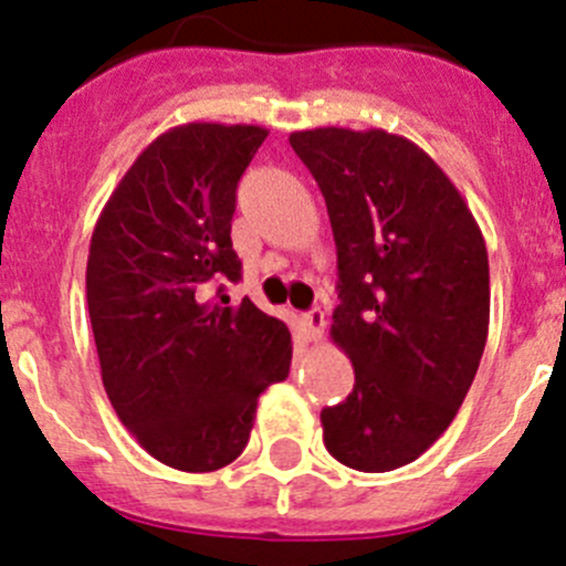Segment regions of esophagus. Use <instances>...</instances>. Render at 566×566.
<instances>
[{
  "mask_svg": "<svg viewBox=\"0 0 566 566\" xmlns=\"http://www.w3.org/2000/svg\"><path fill=\"white\" fill-rule=\"evenodd\" d=\"M302 324H305L307 338H311V340L322 338V333H324V313H322V307H313V311H307L305 316H302Z\"/></svg>",
  "mask_w": 566,
  "mask_h": 566,
  "instance_id": "34e87169",
  "label": "esophagus"
}]
</instances>
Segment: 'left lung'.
<instances>
[{
    "label": "left lung",
    "instance_id": "8db88e82",
    "mask_svg": "<svg viewBox=\"0 0 566 566\" xmlns=\"http://www.w3.org/2000/svg\"><path fill=\"white\" fill-rule=\"evenodd\" d=\"M327 203L338 250L335 344L355 388L324 407L329 454L385 473L418 460L454 421L490 329L484 237L438 161L382 128L289 137Z\"/></svg>",
    "mask_w": 566,
    "mask_h": 566
}]
</instances>
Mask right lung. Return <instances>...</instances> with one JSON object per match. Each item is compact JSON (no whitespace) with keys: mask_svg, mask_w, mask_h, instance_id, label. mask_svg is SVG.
<instances>
[{"mask_svg":"<svg viewBox=\"0 0 566 566\" xmlns=\"http://www.w3.org/2000/svg\"><path fill=\"white\" fill-rule=\"evenodd\" d=\"M266 128L184 123L134 159L106 200L87 255L101 379L123 427L154 460L187 473L231 465L259 396L283 382L291 333L237 283V187Z\"/></svg>","mask_w":566,"mask_h":566,"instance_id":"add662e5","label":"right lung"}]
</instances>
